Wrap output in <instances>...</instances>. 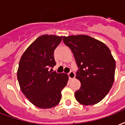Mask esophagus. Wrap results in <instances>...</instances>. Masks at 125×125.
Masks as SVG:
<instances>
[{
    "label": "esophagus",
    "instance_id": "obj_1",
    "mask_svg": "<svg viewBox=\"0 0 125 125\" xmlns=\"http://www.w3.org/2000/svg\"><path fill=\"white\" fill-rule=\"evenodd\" d=\"M68 76H69V79H73L75 77V74L73 71H71L70 73H68Z\"/></svg>",
    "mask_w": 125,
    "mask_h": 125
}]
</instances>
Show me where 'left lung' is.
Wrapping results in <instances>:
<instances>
[{"mask_svg":"<svg viewBox=\"0 0 125 125\" xmlns=\"http://www.w3.org/2000/svg\"><path fill=\"white\" fill-rule=\"evenodd\" d=\"M79 67L76 78L81 83L75 93L78 102L94 105L108 94L115 79V61L104 42L85 35L63 37Z\"/></svg>","mask_w":125,"mask_h":125,"instance_id":"obj_1","label":"left lung"}]
</instances>
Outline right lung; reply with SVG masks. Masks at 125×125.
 <instances>
[{"instance_id":"obj_1","label":"right lung","mask_w":125,"mask_h":125,"mask_svg":"<svg viewBox=\"0 0 125 125\" xmlns=\"http://www.w3.org/2000/svg\"><path fill=\"white\" fill-rule=\"evenodd\" d=\"M62 37L44 35L38 37L21 57L17 77L25 97L34 105L48 109L58 104L68 75L49 71L56 64L54 51Z\"/></svg>"}]
</instances>
